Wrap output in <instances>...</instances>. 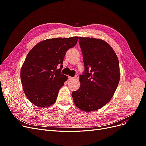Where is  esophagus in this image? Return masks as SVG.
<instances>
[{
  "label": "esophagus",
  "mask_w": 146,
  "mask_h": 146,
  "mask_svg": "<svg viewBox=\"0 0 146 146\" xmlns=\"http://www.w3.org/2000/svg\"><path fill=\"white\" fill-rule=\"evenodd\" d=\"M68 78H69V80H74V79H76L77 77H72L68 76Z\"/></svg>",
  "instance_id": "obj_1"
}]
</instances>
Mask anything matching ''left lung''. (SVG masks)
I'll list each match as a JSON object with an SVG mask.
<instances>
[{"mask_svg":"<svg viewBox=\"0 0 146 146\" xmlns=\"http://www.w3.org/2000/svg\"><path fill=\"white\" fill-rule=\"evenodd\" d=\"M85 72L79 89L72 92L75 105L83 111H96L111 100L120 80L117 56L102 39L79 37Z\"/></svg>","mask_w":146,"mask_h":146,"instance_id":"1","label":"left lung"}]
</instances>
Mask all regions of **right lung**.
I'll use <instances>...</instances> for the list:
<instances>
[{
	"label": "right lung",
	"mask_w": 146,
	"mask_h": 146,
	"mask_svg": "<svg viewBox=\"0 0 146 146\" xmlns=\"http://www.w3.org/2000/svg\"><path fill=\"white\" fill-rule=\"evenodd\" d=\"M78 39V36L47 39L29 52L21 69V80L26 97L35 106L46 108L56 102L60 89L68 80L60 72L64 57Z\"/></svg>",
	"instance_id": "add662e5"
}]
</instances>
